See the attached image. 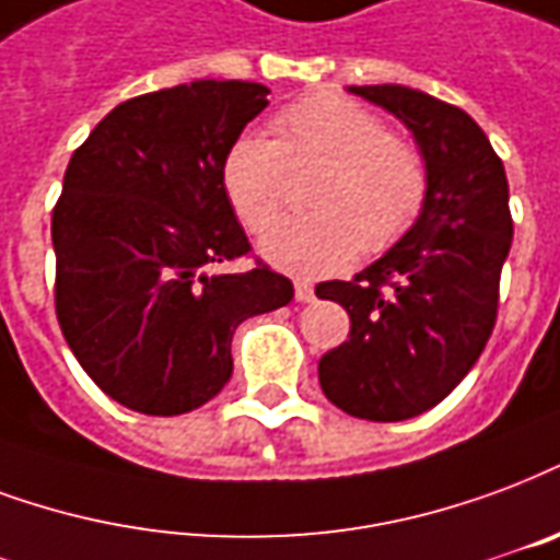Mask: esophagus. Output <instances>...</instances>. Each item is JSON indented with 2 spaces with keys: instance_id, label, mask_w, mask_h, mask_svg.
Segmentation results:
<instances>
[{
  "instance_id": "1",
  "label": "esophagus",
  "mask_w": 560,
  "mask_h": 560,
  "mask_svg": "<svg viewBox=\"0 0 560 560\" xmlns=\"http://www.w3.org/2000/svg\"><path fill=\"white\" fill-rule=\"evenodd\" d=\"M296 302H312L314 300V284L312 281H296Z\"/></svg>"
}]
</instances>
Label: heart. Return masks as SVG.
<instances>
[{"mask_svg": "<svg viewBox=\"0 0 560 560\" xmlns=\"http://www.w3.org/2000/svg\"><path fill=\"white\" fill-rule=\"evenodd\" d=\"M279 142L248 130L222 163V186L252 231L267 228L288 192V160L329 163L312 196L317 213L288 217L269 228L260 252L291 276L341 269L362 248L385 252L416 225L428 201V165L412 144L388 136L374 112L317 94L276 118Z\"/></svg>", "mask_w": 560, "mask_h": 560, "instance_id": "b5f03b06", "label": "heart"}]
</instances>
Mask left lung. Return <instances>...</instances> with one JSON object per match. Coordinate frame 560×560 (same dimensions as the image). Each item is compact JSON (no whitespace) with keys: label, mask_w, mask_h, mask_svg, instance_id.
<instances>
[{"label":"left lung","mask_w":560,"mask_h":560,"mask_svg":"<svg viewBox=\"0 0 560 560\" xmlns=\"http://www.w3.org/2000/svg\"><path fill=\"white\" fill-rule=\"evenodd\" d=\"M392 112L428 165L416 225L353 281L320 300L350 314V338L317 364L323 395L347 416L404 421L457 388L487 347L513 222L504 165L471 115L407 85H350Z\"/></svg>","instance_id":"obj_1"}]
</instances>
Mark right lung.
Instances as JSON below:
<instances>
[{"label":"right lung","instance_id":"right-lung-1","mask_svg":"<svg viewBox=\"0 0 560 560\" xmlns=\"http://www.w3.org/2000/svg\"><path fill=\"white\" fill-rule=\"evenodd\" d=\"M267 85L196 80L115 106L70 156L52 210L56 314L82 371L127 409L184 416L234 371L240 323L293 300L248 252L222 163Z\"/></svg>","mask_w":560,"mask_h":560}]
</instances>
